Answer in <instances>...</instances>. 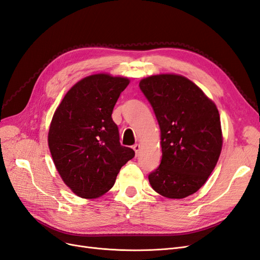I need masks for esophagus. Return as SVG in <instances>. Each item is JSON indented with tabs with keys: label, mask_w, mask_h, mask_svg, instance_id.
Wrapping results in <instances>:
<instances>
[{
	"label": "esophagus",
	"mask_w": 260,
	"mask_h": 260,
	"mask_svg": "<svg viewBox=\"0 0 260 260\" xmlns=\"http://www.w3.org/2000/svg\"><path fill=\"white\" fill-rule=\"evenodd\" d=\"M133 149H135L136 154L138 155V154H139V152H140V149H141V146H140V144H135V145H133Z\"/></svg>",
	"instance_id": "obj_1"
}]
</instances>
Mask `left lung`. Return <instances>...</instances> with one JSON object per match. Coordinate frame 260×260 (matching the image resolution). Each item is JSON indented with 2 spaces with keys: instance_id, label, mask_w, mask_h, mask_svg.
I'll return each instance as SVG.
<instances>
[{
  "instance_id": "8db88e82",
  "label": "left lung",
  "mask_w": 260,
  "mask_h": 260,
  "mask_svg": "<svg viewBox=\"0 0 260 260\" xmlns=\"http://www.w3.org/2000/svg\"><path fill=\"white\" fill-rule=\"evenodd\" d=\"M139 85L160 128L161 161L148 175L149 183L165 198L184 199L206 182L221 153L218 109L183 76H151Z\"/></svg>"
}]
</instances>
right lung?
I'll return each mask as SVG.
<instances>
[{
	"label": "right lung",
	"instance_id": "right-lung-1",
	"mask_svg": "<svg viewBox=\"0 0 260 260\" xmlns=\"http://www.w3.org/2000/svg\"><path fill=\"white\" fill-rule=\"evenodd\" d=\"M130 80L98 74L78 81L60 102L49 130L53 161L65 184L82 199H96L115 184L135 151L122 146L112 114Z\"/></svg>",
	"mask_w": 260,
	"mask_h": 260
}]
</instances>
